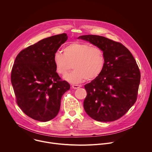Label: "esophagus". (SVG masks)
Returning a JSON list of instances; mask_svg holds the SVG:
<instances>
[{"label": "esophagus", "instance_id": "34e87169", "mask_svg": "<svg viewBox=\"0 0 152 152\" xmlns=\"http://www.w3.org/2000/svg\"><path fill=\"white\" fill-rule=\"evenodd\" d=\"M81 86H81L80 85H73L72 86V88L76 90V89H77V88L81 87Z\"/></svg>", "mask_w": 152, "mask_h": 152}]
</instances>
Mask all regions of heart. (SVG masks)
<instances>
[{"instance_id":"1","label":"heart","mask_w":152,"mask_h":152,"mask_svg":"<svg viewBox=\"0 0 152 152\" xmlns=\"http://www.w3.org/2000/svg\"><path fill=\"white\" fill-rule=\"evenodd\" d=\"M104 62V53L99 48L80 42L71 43L64 48L63 53L57 52L53 56L55 70L59 75H66L73 66L75 70L65 77L72 83L97 77L103 70Z\"/></svg>"}]
</instances>
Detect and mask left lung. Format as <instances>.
<instances>
[{
	"label": "left lung",
	"mask_w": 152,
	"mask_h": 152,
	"mask_svg": "<svg viewBox=\"0 0 152 152\" xmlns=\"http://www.w3.org/2000/svg\"><path fill=\"white\" fill-rule=\"evenodd\" d=\"M79 38L99 48L105 59L101 74L84 86L87 93L84 110L98 121L117 120L137 100L141 74L136 61L120 42L94 35H82Z\"/></svg>",
	"instance_id": "left-lung-1"
}]
</instances>
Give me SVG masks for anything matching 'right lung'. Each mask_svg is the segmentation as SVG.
Instances as JSON below:
<instances>
[{"instance_id":"1","label":"right lung","mask_w":152,"mask_h":152,"mask_svg":"<svg viewBox=\"0 0 152 152\" xmlns=\"http://www.w3.org/2000/svg\"><path fill=\"white\" fill-rule=\"evenodd\" d=\"M66 34L42 39L21 50L11 71V83L17 103L23 112L46 122L58 114L62 95L70 88L56 72L53 56L67 41Z\"/></svg>"}]
</instances>
